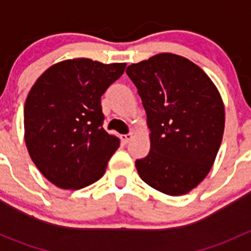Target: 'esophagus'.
Returning a JSON list of instances; mask_svg holds the SVG:
<instances>
[{"mask_svg": "<svg viewBox=\"0 0 251 251\" xmlns=\"http://www.w3.org/2000/svg\"><path fill=\"white\" fill-rule=\"evenodd\" d=\"M132 137H133V133L130 132V133H127V135H121L120 138H121V142H123V143H128Z\"/></svg>", "mask_w": 251, "mask_h": 251, "instance_id": "obj_1", "label": "esophagus"}]
</instances>
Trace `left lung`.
<instances>
[{
	"mask_svg": "<svg viewBox=\"0 0 251 251\" xmlns=\"http://www.w3.org/2000/svg\"><path fill=\"white\" fill-rule=\"evenodd\" d=\"M147 113L151 151L140 177L168 196H183L210 173L225 130V105L201 68L174 53L128 65Z\"/></svg>",
	"mask_w": 251,
	"mask_h": 251,
	"instance_id": "obj_1",
	"label": "left lung"
}]
</instances>
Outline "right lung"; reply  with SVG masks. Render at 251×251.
Masks as SVG:
<instances>
[{"label":"right lung","instance_id":"right-lung-1","mask_svg":"<svg viewBox=\"0 0 251 251\" xmlns=\"http://www.w3.org/2000/svg\"><path fill=\"white\" fill-rule=\"evenodd\" d=\"M125 67L74 58L50 65L32 85L24 105V140L31 160L54 186L80 189L104 175L120 140L102 127L100 97Z\"/></svg>","mask_w":251,"mask_h":251}]
</instances>
